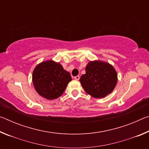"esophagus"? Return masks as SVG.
<instances>
[{"label":"esophagus","instance_id":"esophagus-1","mask_svg":"<svg viewBox=\"0 0 149 149\" xmlns=\"http://www.w3.org/2000/svg\"><path fill=\"white\" fill-rule=\"evenodd\" d=\"M74 79L75 80H79V75H77V76L74 77Z\"/></svg>","mask_w":149,"mask_h":149}]
</instances>
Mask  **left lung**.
Instances as JSON below:
<instances>
[{
  "label": "left lung",
  "instance_id": "obj_1",
  "mask_svg": "<svg viewBox=\"0 0 149 149\" xmlns=\"http://www.w3.org/2000/svg\"><path fill=\"white\" fill-rule=\"evenodd\" d=\"M85 74L79 81L87 94L94 98H104L114 89L118 75L109 63L95 60L91 61L85 68Z\"/></svg>",
  "mask_w": 149,
  "mask_h": 149
}]
</instances>
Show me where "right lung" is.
<instances>
[{
  "label": "right lung",
  "instance_id": "add662e5",
  "mask_svg": "<svg viewBox=\"0 0 149 149\" xmlns=\"http://www.w3.org/2000/svg\"><path fill=\"white\" fill-rule=\"evenodd\" d=\"M32 81L39 95L48 100H54L63 94L72 77L60 63L50 60L35 68Z\"/></svg>",
  "mask_w": 149,
  "mask_h": 149
}]
</instances>
